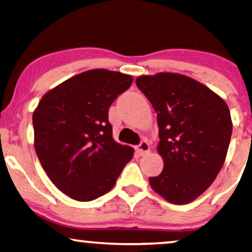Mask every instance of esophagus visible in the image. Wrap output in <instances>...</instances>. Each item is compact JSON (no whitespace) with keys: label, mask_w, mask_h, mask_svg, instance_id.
Wrapping results in <instances>:
<instances>
[{"label":"esophagus","mask_w":252,"mask_h":252,"mask_svg":"<svg viewBox=\"0 0 252 252\" xmlns=\"http://www.w3.org/2000/svg\"><path fill=\"white\" fill-rule=\"evenodd\" d=\"M136 150H137V153L139 154V155L144 156V155H146V154L149 153V150H150L149 144L146 140H141L140 144H139L136 147Z\"/></svg>","instance_id":"1"}]
</instances>
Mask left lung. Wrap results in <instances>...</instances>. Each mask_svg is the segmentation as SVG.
I'll return each mask as SVG.
<instances>
[{
  "label": "left lung",
  "instance_id": "obj_1",
  "mask_svg": "<svg viewBox=\"0 0 252 252\" xmlns=\"http://www.w3.org/2000/svg\"><path fill=\"white\" fill-rule=\"evenodd\" d=\"M136 85L152 103L159 126L164 168L149 178L150 186L172 204H188L223 166L232 136L230 110L209 88L182 74L141 76Z\"/></svg>",
  "mask_w": 252,
  "mask_h": 252
}]
</instances>
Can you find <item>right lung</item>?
<instances>
[{
	"mask_svg": "<svg viewBox=\"0 0 252 252\" xmlns=\"http://www.w3.org/2000/svg\"><path fill=\"white\" fill-rule=\"evenodd\" d=\"M132 77L95 69L67 79L40 100L32 115L35 150L58 189L92 201L116 183L133 149L114 141L108 110Z\"/></svg>",
	"mask_w": 252,
	"mask_h": 252,
	"instance_id": "obj_1",
	"label": "right lung"
}]
</instances>
